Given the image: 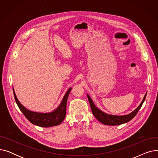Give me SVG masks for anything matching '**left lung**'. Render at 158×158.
<instances>
[{
    "instance_id": "1",
    "label": "left lung",
    "mask_w": 158,
    "mask_h": 158,
    "mask_svg": "<svg viewBox=\"0 0 158 158\" xmlns=\"http://www.w3.org/2000/svg\"><path fill=\"white\" fill-rule=\"evenodd\" d=\"M147 93L145 94L142 102L138 106L137 108L135 110L131 112V113L126 115H113V114H107L102 111H101L100 109H98V107L95 105L92 99L89 96L88 94H87V97L88 98V101L91 106V109H92V113L95 117L100 122L102 123L104 125L107 126H118L120 125V124H123L129 122L133 118L137 113L138 112L139 110L142 107L143 102L145 101V99L146 98Z\"/></svg>"
}]
</instances>
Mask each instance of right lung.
I'll return each instance as SVG.
<instances>
[{
	"mask_svg": "<svg viewBox=\"0 0 158 158\" xmlns=\"http://www.w3.org/2000/svg\"><path fill=\"white\" fill-rule=\"evenodd\" d=\"M71 89L72 88H70L66 92L62 101L56 110L50 113H38L30 111L25 107L18 100L13 88L15 101L25 117L34 125L43 127H50L60 125L64 120L66 112V103Z\"/></svg>",
	"mask_w": 158,
	"mask_h": 158,
	"instance_id": "right-lung-1",
	"label": "right lung"
}]
</instances>
